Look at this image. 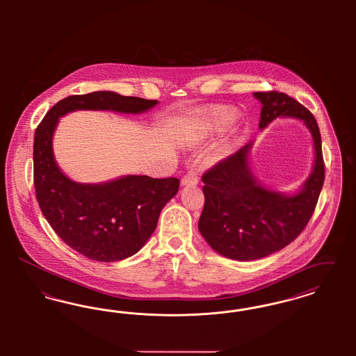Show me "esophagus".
Segmentation results:
<instances>
[{
	"label": "esophagus",
	"instance_id": "esophagus-1",
	"mask_svg": "<svg viewBox=\"0 0 356 356\" xmlns=\"http://www.w3.org/2000/svg\"><path fill=\"white\" fill-rule=\"evenodd\" d=\"M199 181V173L197 170H191L189 172H186V175H184V177L181 179V184L183 186H188V184H196Z\"/></svg>",
	"mask_w": 356,
	"mask_h": 356
}]
</instances>
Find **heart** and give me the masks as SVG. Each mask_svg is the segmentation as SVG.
Returning a JSON list of instances; mask_svg holds the SVG:
<instances>
[{"label":"heart","instance_id":"b5f03b06","mask_svg":"<svg viewBox=\"0 0 356 356\" xmlns=\"http://www.w3.org/2000/svg\"><path fill=\"white\" fill-rule=\"evenodd\" d=\"M211 118L219 127H225V125L231 124V121H232V115L227 111H216L212 113Z\"/></svg>","mask_w":356,"mask_h":356}]
</instances>
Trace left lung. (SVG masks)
Segmentation results:
<instances>
[{
    "label": "left lung",
    "instance_id": "8db88e82",
    "mask_svg": "<svg viewBox=\"0 0 356 356\" xmlns=\"http://www.w3.org/2000/svg\"><path fill=\"white\" fill-rule=\"evenodd\" d=\"M254 96L263 105L260 129L279 116L305 121L314 138L315 164L302 191L293 196L257 183L248 167L252 143L205 170L199 231L216 252L235 260L261 259L299 236L315 211L325 173L322 137L314 115L277 90L254 92Z\"/></svg>",
    "mask_w": 356,
    "mask_h": 356
}]
</instances>
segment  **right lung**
<instances>
[{"mask_svg":"<svg viewBox=\"0 0 356 356\" xmlns=\"http://www.w3.org/2000/svg\"><path fill=\"white\" fill-rule=\"evenodd\" d=\"M157 104L115 92L73 95L51 106L34 134L33 181L41 212L70 248L96 261L127 259L147 243L161 209L177 193L176 177L125 176L104 184H79L54 161L51 137L58 119L79 109L143 113Z\"/></svg>","mask_w":356,"mask_h":356,"instance_id":"obj_1","label":"right lung"}]
</instances>
